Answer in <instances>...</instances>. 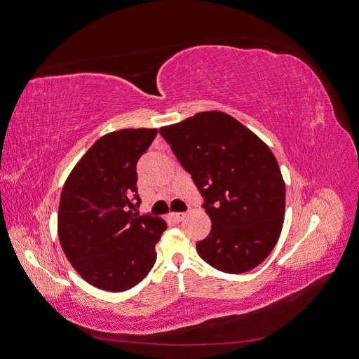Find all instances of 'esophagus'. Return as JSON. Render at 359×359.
<instances>
[{"label": "esophagus", "mask_w": 359, "mask_h": 359, "mask_svg": "<svg viewBox=\"0 0 359 359\" xmlns=\"http://www.w3.org/2000/svg\"><path fill=\"white\" fill-rule=\"evenodd\" d=\"M184 217H186V214H184V212H172L170 214V219L175 220V222H182Z\"/></svg>", "instance_id": "1"}]
</instances>
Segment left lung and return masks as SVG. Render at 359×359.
<instances>
[{
  "label": "left lung",
  "mask_w": 359,
  "mask_h": 359,
  "mask_svg": "<svg viewBox=\"0 0 359 359\" xmlns=\"http://www.w3.org/2000/svg\"><path fill=\"white\" fill-rule=\"evenodd\" d=\"M160 135L205 198L212 224L196 244L198 255L227 274L262 264L278 241L286 208L285 181L273 151L220 111L160 127Z\"/></svg>",
  "instance_id": "obj_1"
}]
</instances>
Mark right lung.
Masks as SVG:
<instances>
[{"label":"right lung","instance_id":"1","mask_svg":"<svg viewBox=\"0 0 359 359\" xmlns=\"http://www.w3.org/2000/svg\"><path fill=\"white\" fill-rule=\"evenodd\" d=\"M156 135L157 128H124L102 136L64 182L60 244L76 273L94 287L127 290L156 264V244L168 224L133 214L140 203L136 163Z\"/></svg>","mask_w":359,"mask_h":359}]
</instances>
